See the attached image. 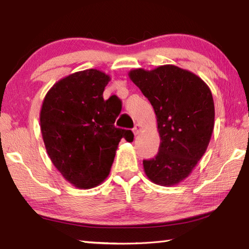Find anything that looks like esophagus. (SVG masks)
I'll use <instances>...</instances> for the list:
<instances>
[{"label": "esophagus", "mask_w": 249, "mask_h": 249, "mask_svg": "<svg viewBox=\"0 0 249 249\" xmlns=\"http://www.w3.org/2000/svg\"><path fill=\"white\" fill-rule=\"evenodd\" d=\"M141 130H142V126H141L140 124H136V125H135V127L133 128V133H134L135 135H137L138 133L141 132Z\"/></svg>", "instance_id": "34e87169"}]
</instances>
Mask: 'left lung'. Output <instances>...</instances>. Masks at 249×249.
I'll use <instances>...</instances> for the list:
<instances>
[{
	"label": "left lung",
	"instance_id": "8db88e82",
	"mask_svg": "<svg viewBox=\"0 0 249 249\" xmlns=\"http://www.w3.org/2000/svg\"><path fill=\"white\" fill-rule=\"evenodd\" d=\"M129 78L153 105L160 145L156 157L142 160L149 180L175 185L191 174L204 155L214 128V102L201 78L177 66L135 69Z\"/></svg>",
	"mask_w": 249,
	"mask_h": 249
}]
</instances>
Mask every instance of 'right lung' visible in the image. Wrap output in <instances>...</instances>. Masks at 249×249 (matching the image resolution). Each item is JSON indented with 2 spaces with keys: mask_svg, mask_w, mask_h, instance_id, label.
I'll return each instance as SVG.
<instances>
[{
  "mask_svg": "<svg viewBox=\"0 0 249 249\" xmlns=\"http://www.w3.org/2000/svg\"><path fill=\"white\" fill-rule=\"evenodd\" d=\"M111 78L96 69L59 80L46 94L40 129L46 150L62 177L79 189H91L107 179L122 138L132 130L115 127L120 113L103 91Z\"/></svg>",
  "mask_w": 249,
  "mask_h": 249,
  "instance_id": "obj_1",
  "label": "right lung"
}]
</instances>
